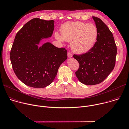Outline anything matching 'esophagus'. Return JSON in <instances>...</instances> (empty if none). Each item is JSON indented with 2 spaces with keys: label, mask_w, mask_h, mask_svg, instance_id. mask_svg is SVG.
<instances>
[{
  "label": "esophagus",
  "mask_w": 129,
  "mask_h": 129,
  "mask_svg": "<svg viewBox=\"0 0 129 129\" xmlns=\"http://www.w3.org/2000/svg\"><path fill=\"white\" fill-rule=\"evenodd\" d=\"M67 56H68V58H71L72 57V54L71 53L68 52V54H67Z\"/></svg>",
  "instance_id": "34e87169"
}]
</instances>
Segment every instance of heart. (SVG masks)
Masks as SVG:
<instances>
[{
  "mask_svg": "<svg viewBox=\"0 0 129 129\" xmlns=\"http://www.w3.org/2000/svg\"><path fill=\"white\" fill-rule=\"evenodd\" d=\"M61 34L55 33L56 38L61 41L71 42L72 51L78 54L90 51L97 41L99 32L94 24L80 22H67L61 27Z\"/></svg>",
  "mask_w": 129,
  "mask_h": 129,
  "instance_id": "heart-1",
  "label": "heart"
}]
</instances>
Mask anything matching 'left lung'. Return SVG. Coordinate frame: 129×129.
Returning <instances> with one entry per match:
<instances>
[{
  "mask_svg": "<svg viewBox=\"0 0 129 129\" xmlns=\"http://www.w3.org/2000/svg\"><path fill=\"white\" fill-rule=\"evenodd\" d=\"M98 30L96 44L88 53L73 57L79 64L75 72L79 81L86 85L102 82L114 69L117 49L112 32L99 18L92 17Z\"/></svg>",
  "mask_w": 129,
  "mask_h": 129,
  "instance_id": "obj_1",
  "label": "left lung"
}]
</instances>
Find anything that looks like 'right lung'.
<instances>
[{"instance_id":"obj_1","label":"right lung","mask_w":129,"mask_h":129,"mask_svg":"<svg viewBox=\"0 0 129 129\" xmlns=\"http://www.w3.org/2000/svg\"><path fill=\"white\" fill-rule=\"evenodd\" d=\"M54 21L34 18L17 33L10 53L13 70L24 84L35 88L50 85L60 65L67 59V50L51 42L38 47L42 39L51 37Z\"/></svg>"}]
</instances>
